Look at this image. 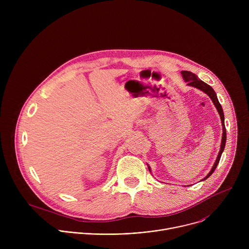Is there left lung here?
<instances>
[{"mask_svg": "<svg viewBox=\"0 0 249 249\" xmlns=\"http://www.w3.org/2000/svg\"><path fill=\"white\" fill-rule=\"evenodd\" d=\"M181 75H182V78L183 80L187 83L188 86H191V87H194L196 89H199L200 90L204 91L206 94H208L210 96V98L212 99L213 103H214V105L216 106V108L221 116V120H222V126H223V137H222V143H221V149H220V152L218 154V157H217V160L214 163V165H213L212 169L210 170V172L204 177V178L202 180H205L207 179L209 176H211L213 173H214L217 165L219 164V161H220V159H221V156L224 152V149H225V146H226V140H227V132H226V126H225V117H224V111H223V108H222V105L220 104L219 100H218V97H217V94L215 92V90L213 89V88L211 86H209L208 84L204 83L203 81H201L200 79H198V77L193 74L192 72H189V71H181ZM149 167V170L151 171V167L148 165Z\"/></svg>", "mask_w": 249, "mask_h": 249, "instance_id": "obj_1", "label": "left lung"}]
</instances>
